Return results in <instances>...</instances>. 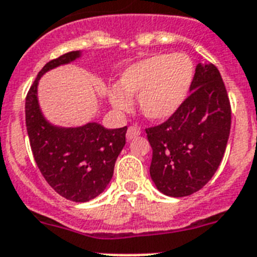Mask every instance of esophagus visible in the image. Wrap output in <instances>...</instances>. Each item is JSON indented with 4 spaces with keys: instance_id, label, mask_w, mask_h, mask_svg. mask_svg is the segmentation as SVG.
I'll use <instances>...</instances> for the list:
<instances>
[{
    "instance_id": "1",
    "label": "esophagus",
    "mask_w": 257,
    "mask_h": 257,
    "mask_svg": "<svg viewBox=\"0 0 257 257\" xmlns=\"http://www.w3.org/2000/svg\"><path fill=\"white\" fill-rule=\"evenodd\" d=\"M141 135V129L138 128L137 125H131L128 128V132H126V138L128 140H132V138L137 137V136Z\"/></svg>"
}]
</instances>
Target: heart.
I'll return each mask as SVG.
<instances>
[{
	"mask_svg": "<svg viewBox=\"0 0 257 257\" xmlns=\"http://www.w3.org/2000/svg\"><path fill=\"white\" fill-rule=\"evenodd\" d=\"M194 63L186 54H158L132 64L120 75L119 88L108 91L116 110L126 111L131 97L150 120H166L181 107L194 79Z\"/></svg>",
	"mask_w": 257,
	"mask_h": 257,
	"instance_id": "heart-1",
	"label": "heart"
}]
</instances>
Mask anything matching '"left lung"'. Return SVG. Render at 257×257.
Here are the masks:
<instances>
[{
  "label": "left lung",
  "instance_id": "obj_1",
  "mask_svg": "<svg viewBox=\"0 0 257 257\" xmlns=\"http://www.w3.org/2000/svg\"><path fill=\"white\" fill-rule=\"evenodd\" d=\"M230 125V101L220 71L199 63L181 107L164 122L145 129L156 187L175 198L200 190L221 163Z\"/></svg>",
  "mask_w": 257,
  "mask_h": 257
}]
</instances>
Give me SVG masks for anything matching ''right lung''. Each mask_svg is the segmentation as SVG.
<instances>
[{"instance_id": "obj_1", "label": "right lung", "mask_w": 257, "mask_h": 257, "mask_svg": "<svg viewBox=\"0 0 257 257\" xmlns=\"http://www.w3.org/2000/svg\"><path fill=\"white\" fill-rule=\"evenodd\" d=\"M77 57L79 51H70L42 67L27 93L26 125L33 158L46 182L66 199L88 202L99 195L112 178L128 128L106 129L98 122L58 128L44 119L36 95L40 77Z\"/></svg>"}]
</instances>
